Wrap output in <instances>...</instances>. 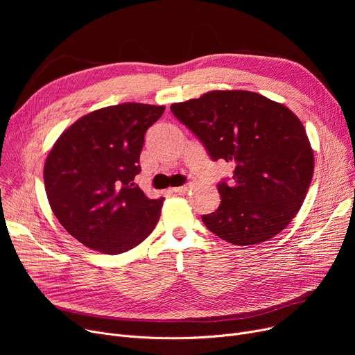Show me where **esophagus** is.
<instances>
[{"label":"esophagus","instance_id":"obj_1","mask_svg":"<svg viewBox=\"0 0 355 355\" xmlns=\"http://www.w3.org/2000/svg\"><path fill=\"white\" fill-rule=\"evenodd\" d=\"M189 190H190V185H189V184H185V185H181V187H175V189H173V193L184 194V193H187Z\"/></svg>","mask_w":355,"mask_h":355}]
</instances>
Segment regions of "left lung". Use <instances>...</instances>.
Instances as JSON below:
<instances>
[{"instance_id": "8db88e82", "label": "left lung", "mask_w": 355, "mask_h": 355, "mask_svg": "<svg viewBox=\"0 0 355 355\" xmlns=\"http://www.w3.org/2000/svg\"><path fill=\"white\" fill-rule=\"evenodd\" d=\"M174 116L213 161L234 164L233 180L218 182V209L202 223L237 246L281 233L300 211L313 174L305 128L282 103L248 90H213L173 103Z\"/></svg>"}]
</instances>
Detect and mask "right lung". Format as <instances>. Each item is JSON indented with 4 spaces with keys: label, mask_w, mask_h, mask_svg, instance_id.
I'll return each mask as SVG.
<instances>
[{
    "label": "right lung",
    "mask_w": 355,
    "mask_h": 355,
    "mask_svg": "<svg viewBox=\"0 0 355 355\" xmlns=\"http://www.w3.org/2000/svg\"><path fill=\"white\" fill-rule=\"evenodd\" d=\"M165 106L121 103L82 116L55 141L44 164L50 207L70 236L89 249L119 254L155 229L164 197L134 182L146 129Z\"/></svg>",
    "instance_id": "add662e5"
}]
</instances>
